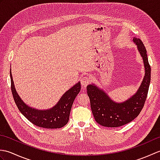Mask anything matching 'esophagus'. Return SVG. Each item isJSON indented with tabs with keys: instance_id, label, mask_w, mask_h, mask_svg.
<instances>
[{
	"instance_id": "34e87169",
	"label": "esophagus",
	"mask_w": 160,
	"mask_h": 160,
	"mask_svg": "<svg viewBox=\"0 0 160 160\" xmlns=\"http://www.w3.org/2000/svg\"><path fill=\"white\" fill-rule=\"evenodd\" d=\"M80 82H81V84H82V85L84 87H86L88 85V84H89L90 79L88 77H87V76H84V77H82V78H81Z\"/></svg>"
}]
</instances>
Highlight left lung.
<instances>
[{"instance_id": "obj_1", "label": "left lung", "mask_w": 160, "mask_h": 160, "mask_svg": "<svg viewBox=\"0 0 160 160\" xmlns=\"http://www.w3.org/2000/svg\"><path fill=\"white\" fill-rule=\"evenodd\" d=\"M132 41L137 45L145 69L144 78L136 93L124 102H116L95 84H89L87 87L95 120L103 127H118L129 123L138 116L147 99L151 82V67L147 49L140 38L134 37Z\"/></svg>"}]
</instances>
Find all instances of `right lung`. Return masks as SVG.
I'll return each mask as SVG.
<instances>
[{"mask_svg": "<svg viewBox=\"0 0 160 160\" xmlns=\"http://www.w3.org/2000/svg\"><path fill=\"white\" fill-rule=\"evenodd\" d=\"M10 78L15 103L20 113L32 124L39 127L51 129L62 128L67 124L73 101L81 89L80 82L67 90L55 106L49 109L39 110L28 106L20 98L15 89L12 71H10Z\"/></svg>", "mask_w": 160, "mask_h": 160, "instance_id": "right-lung-1", "label": "right lung"}]
</instances>
